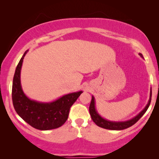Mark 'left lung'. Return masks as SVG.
Returning <instances> with one entry per match:
<instances>
[{
	"label": "left lung",
	"mask_w": 159,
	"mask_h": 159,
	"mask_svg": "<svg viewBox=\"0 0 159 159\" xmlns=\"http://www.w3.org/2000/svg\"><path fill=\"white\" fill-rule=\"evenodd\" d=\"M139 55L142 58H143V55L141 53H139ZM151 99H152V88H150L149 99L146 107L138 115L135 116L129 120H124V121H112V120H107L106 118L102 117L98 112V111H97L95 107V99L93 95L92 96V100H91L90 104L89 111L91 118H92L93 122L97 125H98L99 127L111 130H121L130 127V126L134 125V123L138 121V120L145 114V112L147 111V110L149 108L151 103Z\"/></svg>",
	"instance_id": "left-lung-1"
}]
</instances>
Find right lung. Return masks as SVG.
Wrapping results in <instances>:
<instances>
[{"mask_svg":"<svg viewBox=\"0 0 159 159\" xmlns=\"http://www.w3.org/2000/svg\"><path fill=\"white\" fill-rule=\"evenodd\" d=\"M26 50L19 61L12 81V98L17 114L32 127L41 130L57 128L66 122L69 109L82 90L66 94L55 100L43 102L31 99L25 95L21 85V69Z\"/></svg>","mask_w":159,"mask_h":159,"instance_id":"obj_1","label":"right lung"}]
</instances>
